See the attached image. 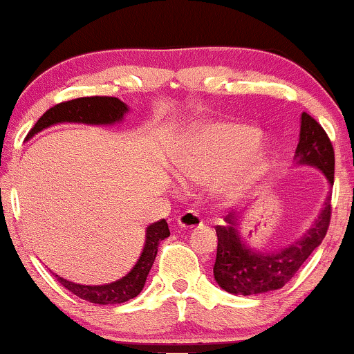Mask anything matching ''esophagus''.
<instances>
[{
  "mask_svg": "<svg viewBox=\"0 0 354 354\" xmlns=\"http://www.w3.org/2000/svg\"><path fill=\"white\" fill-rule=\"evenodd\" d=\"M203 224V218L200 216V213H196L194 209H188L185 213H182L177 219V226L183 229V231H194V229L200 227Z\"/></svg>",
  "mask_w": 354,
  "mask_h": 354,
  "instance_id": "34e87169",
  "label": "esophagus"
}]
</instances>
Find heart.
I'll return each instance as SVG.
<instances>
[{"mask_svg": "<svg viewBox=\"0 0 354 354\" xmlns=\"http://www.w3.org/2000/svg\"><path fill=\"white\" fill-rule=\"evenodd\" d=\"M260 133L255 128L216 123L192 138L177 159V172L192 182L211 180L234 164L224 180L226 190H237L259 176L263 169V153L257 149Z\"/></svg>", "mask_w": 354, "mask_h": 354, "instance_id": "heart-1", "label": "heart"}]
</instances>
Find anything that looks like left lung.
Masks as SVG:
<instances>
[{"mask_svg":"<svg viewBox=\"0 0 354 354\" xmlns=\"http://www.w3.org/2000/svg\"><path fill=\"white\" fill-rule=\"evenodd\" d=\"M297 166H312L319 169L333 187L335 154L327 133L309 113L302 112L299 143L295 153ZM332 194H327L319 216L312 226L296 239L292 244L278 250H255L247 244L239 232V219L244 211L229 213L226 224L216 226L218 252L213 274L219 288L236 296L263 295L283 288L309 255L322 244L330 224Z\"/></svg>","mask_w":354,"mask_h":354,"instance_id":"left-lung-1","label":"left lung"}]
</instances>
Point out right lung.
I'll return each mask as SVG.
<instances>
[{"instance_id":"right-lung-1","label":"right lung","mask_w":354,"mask_h":354,"mask_svg":"<svg viewBox=\"0 0 354 354\" xmlns=\"http://www.w3.org/2000/svg\"><path fill=\"white\" fill-rule=\"evenodd\" d=\"M128 105L117 97H80L68 102L57 104L55 107L48 109L34 128L26 136V141L35 136L45 128H50L58 123H84V125H115L120 123L123 117L128 113ZM171 236L166 219H160L158 223L149 224L146 227L145 245L141 250L140 259L133 265V268L125 277L117 281L107 284H77L70 279H65L58 274L55 278L59 284H63L68 291L76 295L81 299L93 302V304H122L136 297L145 288L146 278H148L149 270L153 267L156 255H158V245L160 241Z\"/></svg>"}]
</instances>
